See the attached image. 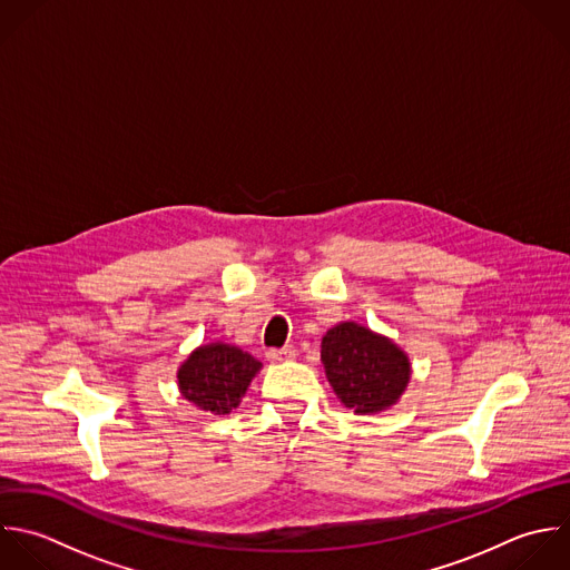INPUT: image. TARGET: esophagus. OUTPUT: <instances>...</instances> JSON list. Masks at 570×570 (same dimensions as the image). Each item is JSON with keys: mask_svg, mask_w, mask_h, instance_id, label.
I'll list each match as a JSON object with an SVG mask.
<instances>
[{"mask_svg": "<svg viewBox=\"0 0 570 570\" xmlns=\"http://www.w3.org/2000/svg\"><path fill=\"white\" fill-rule=\"evenodd\" d=\"M266 357L271 362H284V360H293L295 357V346H284V348H268Z\"/></svg>", "mask_w": 570, "mask_h": 570, "instance_id": "esophagus-1", "label": "esophagus"}]
</instances>
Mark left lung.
I'll use <instances>...</instances> for the list:
<instances>
[{
  "label": "left lung",
  "instance_id": "left-lung-1",
  "mask_svg": "<svg viewBox=\"0 0 570 570\" xmlns=\"http://www.w3.org/2000/svg\"><path fill=\"white\" fill-rule=\"evenodd\" d=\"M322 362L342 404L364 415L395 404L411 377L409 357L393 342L353 322L324 335Z\"/></svg>",
  "mask_w": 570,
  "mask_h": 570
}]
</instances>
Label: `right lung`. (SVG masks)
Here are the masks:
<instances>
[{
  "label": "right lung",
  "instance_id": "right-lung-1",
  "mask_svg": "<svg viewBox=\"0 0 570 570\" xmlns=\"http://www.w3.org/2000/svg\"><path fill=\"white\" fill-rule=\"evenodd\" d=\"M259 362L226 344L197 348L179 368L177 380L184 397L215 415L230 413L259 371Z\"/></svg>",
  "mask_w": 570,
  "mask_h": 570
}]
</instances>
